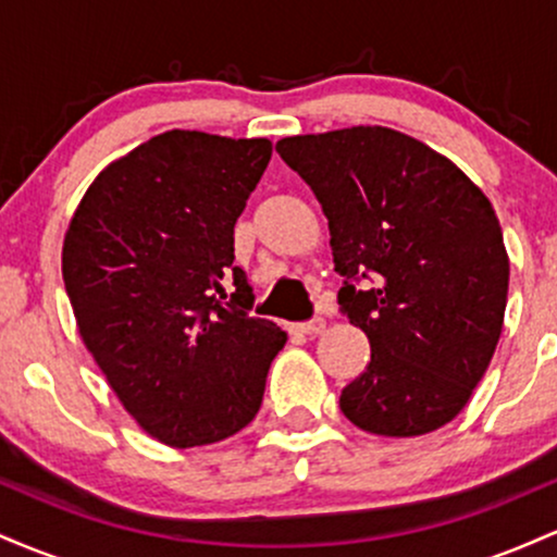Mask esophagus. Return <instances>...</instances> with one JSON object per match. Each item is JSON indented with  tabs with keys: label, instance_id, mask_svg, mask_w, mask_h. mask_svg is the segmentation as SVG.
Returning a JSON list of instances; mask_svg holds the SVG:
<instances>
[{
	"label": "esophagus",
	"instance_id": "1",
	"mask_svg": "<svg viewBox=\"0 0 557 557\" xmlns=\"http://www.w3.org/2000/svg\"><path fill=\"white\" fill-rule=\"evenodd\" d=\"M293 330L304 332V335H319V332H324V319L322 317H314V319H311V322L296 324V327H293Z\"/></svg>",
	"mask_w": 557,
	"mask_h": 557
}]
</instances>
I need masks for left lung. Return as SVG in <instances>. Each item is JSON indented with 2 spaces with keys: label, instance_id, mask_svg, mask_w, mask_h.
<instances>
[{
  "label": "left lung",
  "instance_id": "1",
  "mask_svg": "<svg viewBox=\"0 0 557 557\" xmlns=\"http://www.w3.org/2000/svg\"><path fill=\"white\" fill-rule=\"evenodd\" d=\"M330 225L337 293L372 345L341 393L350 424L419 437L463 411L503 332L510 261L495 209L450 159L382 125L277 140ZM375 274L372 292L349 280Z\"/></svg>",
  "mask_w": 557,
  "mask_h": 557
}]
</instances>
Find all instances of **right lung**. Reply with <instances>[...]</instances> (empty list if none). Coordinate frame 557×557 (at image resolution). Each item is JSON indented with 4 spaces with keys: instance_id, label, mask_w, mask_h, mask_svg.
Masks as SVG:
<instances>
[{
    "instance_id": "1",
    "label": "right lung",
    "mask_w": 557,
    "mask_h": 557,
    "mask_svg": "<svg viewBox=\"0 0 557 557\" xmlns=\"http://www.w3.org/2000/svg\"><path fill=\"white\" fill-rule=\"evenodd\" d=\"M270 159V138L159 133L94 177L67 225L62 280L83 343L140 430L170 447L251 424L287 341L248 314L253 293L233 267L235 222Z\"/></svg>"
}]
</instances>
